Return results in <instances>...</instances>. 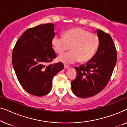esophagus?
<instances>
[{
    "label": "esophagus",
    "instance_id": "1",
    "mask_svg": "<svg viewBox=\"0 0 127 127\" xmlns=\"http://www.w3.org/2000/svg\"><path fill=\"white\" fill-rule=\"evenodd\" d=\"M64 68L65 69H69V66L67 65H66V64H64Z\"/></svg>",
    "mask_w": 127,
    "mask_h": 127
}]
</instances>
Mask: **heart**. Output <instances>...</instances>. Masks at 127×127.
I'll use <instances>...</instances> for the list:
<instances>
[{
    "label": "heart",
    "instance_id": "b5f03b06",
    "mask_svg": "<svg viewBox=\"0 0 127 127\" xmlns=\"http://www.w3.org/2000/svg\"><path fill=\"white\" fill-rule=\"evenodd\" d=\"M55 53L61 54L70 48L71 51L58 57L65 64L89 61L96 54L100 45V38L96 33L81 28H75L65 31L64 37L55 35L51 40Z\"/></svg>",
    "mask_w": 127,
    "mask_h": 127
}]
</instances>
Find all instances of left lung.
I'll return each mask as SVG.
<instances>
[{"instance_id":"1","label":"left lung","mask_w":127,"mask_h":127,"mask_svg":"<svg viewBox=\"0 0 127 127\" xmlns=\"http://www.w3.org/2000/svg\"><path fill=\"white\" fill-rule=\"evenodd\" d=\"M100 45L93 58L84 65L76 67L77 76L71 82L74 94L89 98L101 91L112 75L117 61V50L109 33L97 30Z\"/></svg>"}]
</instances>
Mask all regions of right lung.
Instances as JSON below:
<instances>
[{
  "mask_svg": "<svg viewBox=\"0 0 127 127\" xmlns=\"http://www.w3.org/2000/svg\"><path fill=\"white\" fill-rule=\"evenodd\" d=\"M54 27L49 23L27 29L13 50L12 63L17 79L26 91L35 96L47 94L54 76L64 69L62 62L51 64L56 58L51 44Z\"/></svg>",
  "mask_w": 127,
  "mask_h": 127,
  "instance_id": "add662e5",
  "label": "right lung"
}]
</instances>
